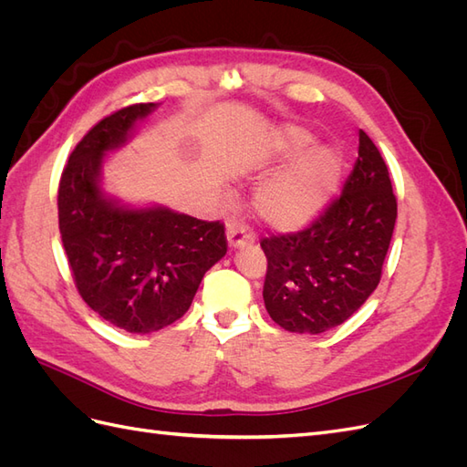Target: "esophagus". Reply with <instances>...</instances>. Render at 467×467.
Instances as JSON below:
<instances>
[{
    "label": "esophagus",
    "instance_id": "34e87169",
    "mask_svg": "<svg viewBox=\"0 0 467 467\" xmlns=\"http://www.w3.org/2000/svg\"><path fill=\"white\" fill-rule=\"evenodd\" d=\"M225 235H228V245L232 249L247 247L255 242V235H253V232L247 228L245 223L237 222V220L228 222V230H225Z\"/></svg>",
    "mask_w": 467,
    "mask_h": 467
}]
</instances>
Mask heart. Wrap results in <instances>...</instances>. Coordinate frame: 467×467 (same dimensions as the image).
Masks as SVG:
<instances>
[{
	"instance_id": "b5f03b06",
	"label": "heart",
	"mask_w": 467,
	"mask_h": 467,
	"mask_svg": "<svg viewBox=\"0 0 467 467\" xmlns=\"http://www.w3.org/2000/svg\"><path fill=\"white\" fill-rule=\"evenodd\" d=\"M314 134L288 126L276 138V151L298 155L314 144ZM343 173V155L321 146L306 151L257 194L259 216L280 232H294L312 223L329 204Z\"/></svg>"
}]
</instances>
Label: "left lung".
<instances>
[{"instance_id":"1","label":"left lung","mask_w":467,"mask_h":467,"mask_svg":"<svg viewBox=\"0 0 467 467\" xmlns=\"http://www.w3.org/2000/svg\"><path fill=\"white\" fill-rule=\"evenodd\" d=\"M395 218L388 167L360 130L358 160L341 196L306 230L261 242L268 316L290 333L317 335L345 323L378 286Z\"/></svg>"}]
</instances>
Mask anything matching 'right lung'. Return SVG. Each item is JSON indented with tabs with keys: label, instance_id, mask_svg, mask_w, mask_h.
<instances>
[{
	"label": "right lung",
	"instance_id": "right-lung-1",
	"mask_svg": "<svg viewBox=\"0 0 467 467\" xmlns=\"http://www.w3.org/2000/svg\"><path fill=\"white\" fill-rule=\"evenodd\" d=\"M155 107L130 105L99 120L69 155L58 187L62 244L79 296L105 321L140 335L185 316L204 273L228 251L222 222L130 208L103 191L107 151L129 142Z\"/></svg>",
	"mask_w": 467,
	"mask_h": 467
}]
</instances>
